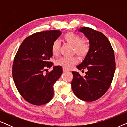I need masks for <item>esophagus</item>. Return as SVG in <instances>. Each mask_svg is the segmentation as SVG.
<instances>
[{"instance_id": "obj_1", "label": "esophagus", "mask_w": 127, "mask_h": 127, "mask_svg": "<svg viewBox=\"0 0 127 127\" xmlns=\"http://www.w3.org/2000/svg\"><path fill=\"white\" fill-rule=\"evenodd\" d=\"M63 71L64 72H68V70H67V69H66L65 68H63Z\"/></svg>"}]
</instances>
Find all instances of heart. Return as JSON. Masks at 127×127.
<instances>
[{
	"label": "heart",
	"mask_w": 127,
	"mask_h": 127,
	"mask_svg": "<svg viewBox=\"0 0 127 127\" xmlns=\"http://www.w3.org/2000/svg\"><path fill=\"white\" fill-rule=\"evenodd\" d=\"M65 40L73 46V53H75L78 56L82 57L85 56L89 50V44L84 40H81V37L79 35L73 32H68L64 36ZM60 42L58 40H55L51 46V52L53 55H57L59 53ZM77 63V59L76 57H62L56 61V65L61 66L63 68L69 69L73 65Z\"/></svg>",
	"instance_id": "b5f03b06"
}]
</instances>
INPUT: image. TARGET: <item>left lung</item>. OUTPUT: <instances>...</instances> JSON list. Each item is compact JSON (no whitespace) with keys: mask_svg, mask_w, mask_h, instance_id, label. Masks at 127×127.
Listing matches in <instances>:
<instances>
[{"mask_svg":"<svg viewBox=\"0 0 127 127\" xmlns=\"http://www.w3.org/2000/svg\"><path fill=\"white\" fill-rule=\"evenodd\" d=\"M77 30L89 40V50L77 68L81 72L86 69L87 72L83 77L77 72H72L71 85L78 98L94 101L105 94L112 82L116 69L114 51L109 40L101 32L88 27Z\"/></svg>","mask_w":127,"mask_h":127,"instance_id":"8db88e82","label":"left lung"}]
</instances>
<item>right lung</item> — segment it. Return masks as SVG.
<instances>
[{
	"mask_svg": "<svg viewBox=\"0 0 127 127\" xmlns=\"http://www.w3.org/2000/svg\"><path fill=\"white\" fill-rule=\"evenodd\" d=\"M60 31H46L33 34L21 44L13 62V78L19 93L26 101L34 105L50 102L54 95L53 86L62 73L60 66L43 73L53 63L51 46L61 34Z\"/></svg>",
	"mask_w": 127,
	"mask_h": 127,
	"instance_id": "add662e5",
	"label": "right lung"
}]
</instances>
